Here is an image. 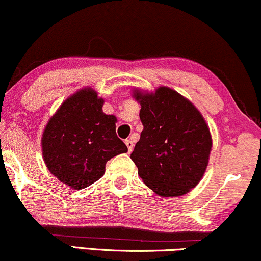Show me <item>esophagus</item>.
I'll return each mask as SVG.
<instances>
[{
	"label": "esophagus",
	"mask_w": 261,
	"mask_h": 261,
	"mask_svg": "<svg viewBox=\"0 0 261 261\" xmlns=\"http://www.w3.org/2000/svg\"><path fill=\"white\" fill-rule=\"evenodd\" d=\"M125 145H127V148H128V151H132V150H133V148H134V143H133V140L132 139H125Z\"/></svg>",
	"instance_id": "obj_1"
}]
</instances>
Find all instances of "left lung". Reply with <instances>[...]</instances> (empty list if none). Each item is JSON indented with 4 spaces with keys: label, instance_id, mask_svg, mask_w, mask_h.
<instances>
[{
    "label": "left lung",
    "instance_id": "8db88e82",
    "mask_svg": "<svg viewBox=\"0 0 261 261\" xmlns=\"http://www.w3.org/2000/svg\"><path fill=\"white\" fill-rule=\"evenodd\" d=\"M144 129L130 159L143 182L160 197H182L203 178L213 139L200 111L173 89H134Z\"/></svg>",
    "mask_w": 261,
    "mask_h": 261
}]
</instances>
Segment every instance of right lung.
<instances>
[{"mask_svg":"<svg viewBox=\"0 0 261 261\" xmlns=\"http://www.w3.org/2000/svg\"><path fill=\"white\" fill-rule=\"evenodd\" d=\"M93 88L70 95L48 119L41 138L46 167L73 189L87 188L105 173L106 162L127 152L116 134L117 118L102 111Z\"/></svg>","mask_w":261,"mask_h":261,"instance_id":"right-lung-1","label":"right lung"}]
</instances>
